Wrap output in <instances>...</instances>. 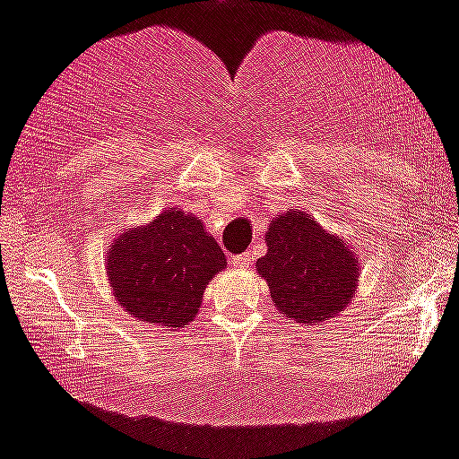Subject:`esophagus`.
<instances>
[{
	"instance_id": "34e87169",
	"label": "esophagus",
	"mask_w": 459,
	"mask_h": 459,
	"mask_svg": "<svg viewBox=\"0 0 459 459\" xmlns=\"http://www.w3.org/2000/svg\"><path fill=\"white\" fill-rule=\"evenodd\" d=\"M233 268H238V270H246V268H250V255H248V253H244V255L235 256V259H233Z\"/></svg>"
}]
</instances>
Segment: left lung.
<instances>
[{"instance_id": "1", "label": "left lung", "mask_w": 459, "mask_h": 459, "mask_svg": "<svg viewBox=\"0 0 459 459\" xmlns=\"http://www.w3.org/2000/svg\"><path fill=\"white\" fill-rule=\"evenodd\" d=\"M268 253L256 272L270 287L276 311L311 325L340 316L355 299L359 256L349 241L329 233L303 209L270 221Z\"/></svg>"}]
</instances>
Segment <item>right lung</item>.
<instances>
[{
    "label": "right lung",
    "instance_id": "right-lung-1",
    "mask_svg": "<svg viewBox=\"0 0 459 459\" xmlns=\"http://www.w3.org/2000/svg\"><path fill=\"white\" fill-rule=\"evenodd\" d=\"M110 294L139 322L185 329L198 316L206 285L226 256L204 221L189 211H160L148 224L126 229L107 248Z\"/></svg>",
    "mask_w": 459,
    "mask_h": 459
}]
</instances>
